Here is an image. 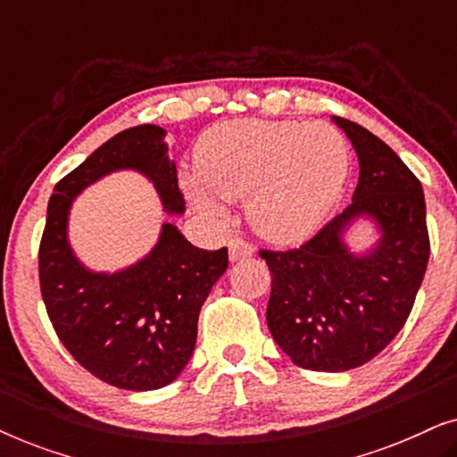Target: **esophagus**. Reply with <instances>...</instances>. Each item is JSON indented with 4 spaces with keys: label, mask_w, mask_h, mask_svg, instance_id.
<instances>
[{
    "label": "esophagus",
    "mask_w": 457,
    "mask_h": 457,
    "mask_svg": "<svg viewBox=\"0 0 457 457\" xmlns=\"http://www.w3.org/2000/svg\"><path fill=\"white\" fill-rule=\"evenodd\" d=\"M252 253H253L252 243H247L243 239H230V243H228V258L230 260L237 262V260L249 258Z\"/></svg>",
    "instance_id": "esophagus-1"
}]
</instances>
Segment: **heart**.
<instances>
[{"label": "heart", "instance_id": "obj_1", "mask_svg": "<svg viewBox=\"0 0 457 457\" xmlns=\"http://www.w3.org/2000/svg\"><path fill=\"white\" fill-rule=\"evenodd\" d=\"M352 149L330 124L295 120L222 122L197 145V177L185 179L187 195L214 220L222 199L247 197L260 235L297 241L320 224L345 187Z\"/></svg>", "mask_w": 457, "mask_h": 457}]
</instances>
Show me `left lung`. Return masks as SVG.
Listing matches in <instances>:
<instances>
[{
    "mask_svg": "<svg viewBox=\"0 0 457 457\" xmlns=\"http://www.w3.org/2000/svg\"><path fill=\"white\" fill-rule=\"evenodd\" d=\"M358 154L352 204L303 245L260 249L272 274L266 322L272 339L305 370L345 372L370 361L403 328L427 272L430 241L420 180L360 124L335 116ZM372 217L381 239L348 252L342 233Z\"/></svg>",
    "mask_w": 457,
    "mask_h": 457,
    "instance_id": "left-lung-1",
    "label": "left lung"
}]
</instances>
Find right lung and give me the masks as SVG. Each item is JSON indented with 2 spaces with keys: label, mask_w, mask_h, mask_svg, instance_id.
I'll list each match as a JSON object with an SVG mask.
<instances>
[{
  "label": "right lung",
  "mask_w": 457,
  "mask_h": 457,
  "mask_svg": "<svg viewBox=\"0 0 457 457\" xmlns=\"http://www.w3.org/2000/svg\"><path fill=\"white\" fill-rule=\"evenodd\" d=\"M164 135L155 124L127 129L66 174L49 197L39 245L41 295L55 335L85 370L127 391L160 389L183 372L195 347L199 310L227 270L228 252L199 249L164 224L155 247L135 266L91 272L74 258L66 222L85 187L122 168L145 174L164 210L183 214Z\"/></svg>",
  "instance_id": "right-lung-1"
}]
</instances>
